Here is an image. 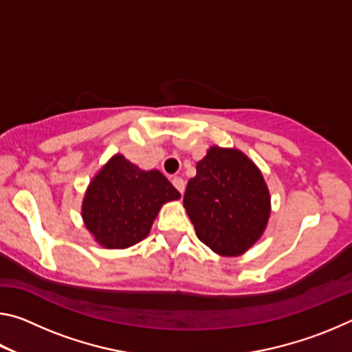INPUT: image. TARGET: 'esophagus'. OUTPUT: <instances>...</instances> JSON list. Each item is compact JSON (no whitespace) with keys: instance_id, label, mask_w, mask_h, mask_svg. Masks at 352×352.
I'll use <instances>...</instances> for the list:
<instances>
[{"instance_id":"obj_1","label":"esophagus","mask_w":352,"mask_h":352,"mask_svg":"<svg viewBox=\"0 0 352 352\" xmlns=\"http://www.w3.org/2000/svg\"><path fill=\"white\" fill-rule=\"evenodd\" d=\"M172 184L178 189V192L183 194L184 192V188H186V183H184V180L182 177H174L172 178Z\"/></svg>"}]
</instances>
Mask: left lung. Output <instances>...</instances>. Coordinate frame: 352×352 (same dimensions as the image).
<instances>
[{"instance_id": "8db88e82", "label": "left lung", "mask_w": 352, "mask_h": 352, "mask_svg": "<svg viewBox=\"0 0 352 352\" xmlns=\"http://www.w3.org/2000/svg\"><path fill=\"white\" fill-rule=\"evenodd\" d=\"M183 206L199 239L220 256H241L264 233L270 192L252 160L237 148L210 147L190 178Z\"/></svg>"}]
</instances>
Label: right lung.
Returning <instances> with one entry per match:
<instances>
[{
	"mask_svg": "<svg viewBox=\"0 0 352 352\" xmlns=\"http://www.w3.org/2000/svg\"><path fill=\"white\" fill-rule=\"evenodd\" d=\"M178 199L162 172L142 170L116 153L88 184L82 219L99 245L122 250L147 237L162 206Z\"/></svg>",
	"mask_w": 352,
	"mask_h": 352,
	"instance_id": "right-lung-1",
	"label": "right lung"
}]
</instances>
